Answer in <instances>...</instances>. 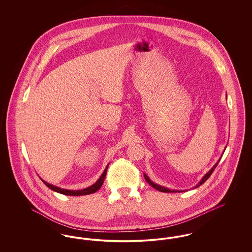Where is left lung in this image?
<instances>
[{
  "label": "left lung",
  "mask_w": 252,
  "mask_h": 252,
  "mask_svg": "<svg viewBox=\"0 0 252 252\" xmlns=\"http://www.w3.org/2000/svg\"><path fill=\"white\" fill-rule=\"evenodd\" d=\"M220 161V159L216 162V165L214 166V167L212 168L205 176L203 177V179L202 180H200V182L197 184V186L196 187H198V186H200L201 184H203L204 182L206 181V180H208L210 177H211V175L213 174V172L215 171V169H216V166H217V164H218V162ZM144 178H145V180L154 188V189H156V190H158V191H159V192H180V191H171V190H169V189H167V188H165V187H162V186H159V185H158V184H155V183H153L151 180H149L148 179V177L146 176V175H144Z\"/></svg>",
  "instance_id": "1"
}]
</instances>
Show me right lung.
<instances>
[{
    "label": "right lung",
    "instance_id": "obj_1",
    "mask_svg": "<svg viewBox=\"0 0 252 252\" xmlns=\"http://www.w3.org/2000/svg\"><path fill=\"white\" fill-rule=\"evenodd\" d=\"M108 166L106 167L105 171L103 172V174H102V175H101V177L99 178V180H97L94 185H92V186H90V187H88V188H86V189H83V190L72 191V190H67V189H60L59 187H56V186H54V185L49 184L47 182H45L44 180H42V182H43V183H44L48 188H50L51 190H53V191H55V192H60V193H62V194L72 195V196H73V195H85V194H91V193H94V192H95L96 191H98V190L101 188V186L103 185L104 180H105V178H106V175H107Z\"/></svg>",
    "mask_w": 252,
    "mask_h": 252
}]
</instances>
